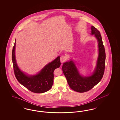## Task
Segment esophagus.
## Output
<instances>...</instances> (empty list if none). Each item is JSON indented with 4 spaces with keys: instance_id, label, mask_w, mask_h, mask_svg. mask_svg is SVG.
<instances>
[{
    "instance_id": "34e87169",
    "label": "esophagus",
    "mask_w": 120,
    "mask_h": 120,
    "mask_svg": "<svg viewBox=\"0 0 120 120\" xmlns=\"http://www.w3.org/2000/svg\"><path fill=\"white\" fill-rule=\"evenodd\" d=\"M66 61V57L64 56V55H62L60 57V61L61 62V63H64V62H65Z\"/></svg>"
}]
</instances>
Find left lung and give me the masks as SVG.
<instances>
[{"mask_svg":"<svg viewBox=\"0 0 120 120\" xmlns=\"http://www.w3.org/2000/svg\"><path fill=\"white\" fill-rule=\"evenodd\" d=\"M91 35H94L98 43V57L96 65L91 75L83 76L80 74L72 59L63 63L62 69L69 85L73 91L82 93L89 91L102 79L105 67V53L102 37L98 29L91 27Z\"/></svg>","mask_w":120,"mask_h":120,"instance_id":"1","label":"left lung"}]
</instances>
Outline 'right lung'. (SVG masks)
I'll list each match as a JSON object with an SVG mask.
<instances>
[{"instance_id": "add662e5", "label": "right lung", "mask_w": 120, "mask_h": 120, "mask_svg": "<svg viewBox=\"0 0 120 120\" xmlns=\"http://www.w3.org/2000/svg\"><path fill=\"white\" fill-rule=\"evenodd\" d=\"M16 40L12 50V59L15 76L18 82L34 93H42L51 89L54 82V71L61 65L60 56L45 65L35 75H30L22 71L17 65L15 57Z\"/></svg>"}]
</instances>
